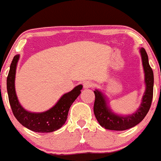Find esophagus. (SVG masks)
I'll return each instance as SVG.
<instances>
[{
	"label": "esophagus",
	"mask_w": 161,
	"mask_h": 161,
	"mask_svg": "<svg viewBox=\"0 0 161 161\" xmlns=\"http://www.w3.org/2000/svg\"><path fill=\"white\" fill-rule=\"evenodd\" d=\"M83 86H84L85 88H92L93 86V82L92 81H86V82L83 83Z\"/></svg>",
	"instance_id": "obj_1"
}]
</instances>
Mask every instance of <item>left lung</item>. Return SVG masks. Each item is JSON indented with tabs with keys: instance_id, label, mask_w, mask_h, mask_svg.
<instances>
[{
	"instance_id": "8db88e82",
	"label": "left lung",
	"mask_w": 161,
	"mask_h": 161,
	"mask_svg": "<svg viewBox=\"0 0 161 161\" xmlns=\"http://www.w3.org/2000/svg\"><path fill=\"white\" fill-rule=\"evenodd\" d=\"M142 66L145 73V91L141 104L136 112L129 115H119L110 109L106 95L98 89L94 91L95 95L94 114L99 124L106 129L123 131L136 125L145 117L151 108L154 88V73L149 65L148 57L145 48H140Z\"/></svg>"
}]
</instances>
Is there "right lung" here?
Listing matches in <instances>:
<instances>
[{"label": "right lung", "instance_id": "1", "mask_svg": "<svg viewBox=\"0 0 161 161\" xmlns=\"http://www.w3.org/2000/svg\"><path fill=\"white\" fill-rule=\"evenodd\" d=\"M19 54L14 56L7 79V89L13 114L23 126L36 132H51L61 128L66 121L68 112L75 100L81 94L82 85L61 96L54 106L45 112L28 111L20 104L15 89V77Z\"/></svg>", "mask_w": 161, "mask_h": 161}]
</instances>
